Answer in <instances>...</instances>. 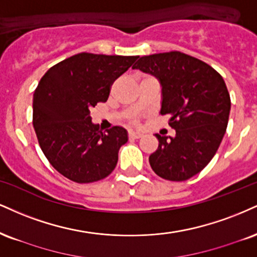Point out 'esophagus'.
Wrapping results in <instances>:
<instances>
[{
    "label": "esophagus",
    "mask_w": 257,
    "mask_h": 257,
    "mask_svg": "<svg viewBox=\"0 0 257 257\" xmlns=\"http://www.w3.org/2000/svg\"><path fill=\"white\" fill-rule=\"evenodd\" d=\"M128 135H129V138H131V139H139V138L142 137L141 133H138V132H134V131H129Z\"/></svg>",
    "instance_id": "esophagus-1"
}]
</instances>
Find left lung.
Returning <instances> with one entry per match:
<instances>
[{
	"instance_id": "obj_1",
	"label": "left lung",
	"mask_w": 257,
	"mask_h": 257,
	"mask_svg": "<svg viewBox=\"0 0 257 257\" xmlns=\"http://www.w3.org/2000/svg\"><path fill=\"white\" fill-rule=\"evenodd\" d=\"M133 69L152 74L162 85V115L176 137L156 134L159 145L150 156L159 177L181 182L199 174L224 138L231 99L224 79L209 64L179 51L139 58Z\"/></svg>"
}]
</instances>
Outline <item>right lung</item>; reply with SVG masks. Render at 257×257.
Returning <instances> with one entry per match:
<instances>
[{
  "instance_id": "obj_1",
  "label": "right lung",
  "mask_w": 257,
  "mask_h": 257,
  "mask_svg": "<svg viewBox=\"0 0 257 257\" xmlns=\"http://www.w3.org/2000/svg\"><path fill=\"white\" fill-rule=\"evenodd\" d=\"M139 56L81 52L52 66L33 94V126L49 163L70 181L92 183L116 168L118 151L128 141L122 126L99 128L91 107L104 103L117 78Z\"/></svg>"
}]
</instances>
